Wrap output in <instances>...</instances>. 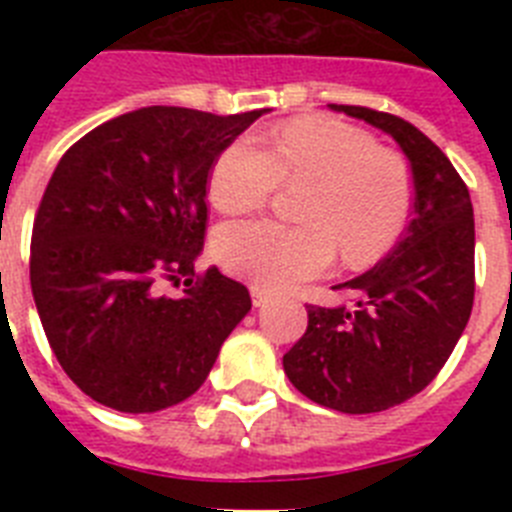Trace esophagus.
<instances>
[{"instance_id": "34e87169", "label": "esophagus", "mask_w": 512, "mask_h": 512, "mask_svg": "<svg viewBox=\"0 0 512 512\" xmlns=\"http://www.w3.org/2000/svg\"><path fill=\"white\" fill-rule=\"evenodd\" d=\"M251 300H253V307H264L266 302H269V295H266L264 289L251 287Z\"/></svg>"}]
</instances>
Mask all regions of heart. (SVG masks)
<instances>
[{"label":"heart","instance_id":"b5f03b06","mask_svg":"<svg viewBox=\"0 0 512 512\" xmlns=\"http://www.w3.org/2000/svg\"><path fill=\"white\" fill-rule=\"evenodd\" d=\"M282 182L310 184L300 207L305 225L246 220L215 235L217 261L271 292L323 274L336 251L348 269L377 264L405 230L413 202L400 158L328 117L287 122L271 133L269 151L251 138L233 140L210 171V202L243 215L264 207Z\"/></svg>","mask_w":512,"mask_h":512}]
</instances>
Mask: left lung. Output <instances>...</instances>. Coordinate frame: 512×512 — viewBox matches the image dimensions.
Masks as SVG:
<instances>
[{
    "instance_id": "8db88e82",
    "label": "left lung",
    "mask_w": 512,
    "mask_h": 512,
    "mask_svg": "<svg viewBox=\"0 0 512 512\" xmlns=\"http://www.w3.org/2000/svg\"><path fill=\"white\" fill-rule=\"evenodd\" d=\"M395 140L413 171V217L374 269L338 284L356 307L307 305L284 374L323 408L382 413L433 382L474 302V210L467 184L428 135L387 112L328 104Z\"/></svg>"
}]
</instances>
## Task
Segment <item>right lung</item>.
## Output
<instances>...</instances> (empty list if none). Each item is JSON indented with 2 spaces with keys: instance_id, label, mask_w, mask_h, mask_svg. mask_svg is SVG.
I'll return each instance as SVG.
<instances>
[{
  "instance_id": "right-lung-1",
  "label": "right lung",
  "mask_w": 512,
  "mask_h": 512,
  "mask_svg": "<svg viewBox=\"0 0 512 512\" xmlns=\"http://www.w3.org/2000/svg\"><path fill=\"white\" fill-rule=\"evenodd\" d=\"M269 110L140 107L63 153L30 243V287L63 372L120 413H158L205 384L251 310L215 266L192 284L217 156ZM184 278L182 298L157 292Z\"/></svg>"
}]
</instances>
